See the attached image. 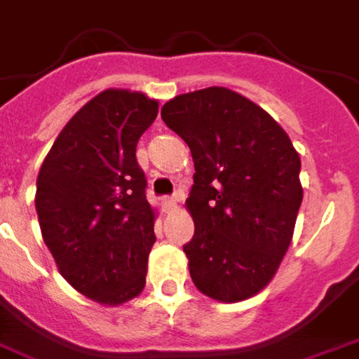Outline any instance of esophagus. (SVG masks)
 Returning a JSON list of instances; mask_svg holds the SVG:
<instances>
[{
	"label": "esophagus",
	"instance_id": "obj_1",
	"mask_svg": "<svg viewBox=\"0 0 359 359\" xmlns=\"http://www.w3.org/2000/svg\"><path fill=\"white\" fill-rule=\"evenodd\" d=\"M161 204H163V210L165 212H170L177 208V198L175 196H163L161 198Z\"/></svg>",
	"mask_w": 359,
	"mask_h": 359
}]
</instances>
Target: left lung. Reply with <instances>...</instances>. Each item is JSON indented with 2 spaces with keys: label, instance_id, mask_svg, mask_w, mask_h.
I'll return each instance as SVG.
<instances>
[{
  "label": "left lung",
  "instance_id": "8db88e82",
  "mask_svg": "<svg viewBox=\"0 0 359 359\" xmlns=\"http://www.w3.org/2000/svg\"><path fill=\"white\" fill-rule=\"evenodd\" d=\"M161 118L194 161L187 208L194 236L182 250L196 289L245 301L271 281L302 202L301 157L275 119L228 88L169 100Z\"/></svg>",
  "mask_w": 359,
  "mask_h": 359
}]
</instances>
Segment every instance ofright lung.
<instances>
[{"instance_id": "right-lung-1", "label": "right lung", "mask_w": 359, "mask_h": 359, "mask_svg": "<svg viewBox=\"0 0 359 359\" xmlns=\"http://www.w3.org/2000/svg\"><path fill=\"white\" fill-rule=\"evenodd\" d=\"M157 111L141 92L97 94L58 133L36 177L39 224L58 271L102 304L145 287L155 212L135 149Z\"/></svg>"}]
</instances>
